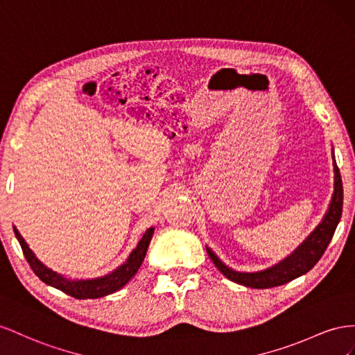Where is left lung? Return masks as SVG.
I'll list each match as a JSON object with an SVG mask.
<instances>
[{"label": "left lung", "mask_w": 355, "mask_h": 355, "mask_svg": "<svg viewBox=\"0 0 355 355\" xmlns=\"http://www.w3.org/2000/svg\"><path fill=\"white\" fill-rule=\"evenodd\" d=\"M333 171H335V186H333V195L326 216L322 217L320 225L313 229L312 234L302 242V244L291 252L288 257L281 260L277 265L259 272H238L226 266L211 248L207 247L208 256L214 261L217 269L236 284L251 287V288H270L287 284L291 279L305 275L326 251L327 245L335 235L338 223L342 216V204H343V189L340 172L336 165L335 156H333Z\"/></svg>", "instance_id": "1"}]
</instances>
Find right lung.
Listing matches in <instances>:
<instances>
[{
  "instance_id": "right-lung-1",
  "label": "right lung",
  "mask_w": 355,
  "mask_h": 355,
  "mask_svg": "<svg viewBox=\"0 0 355 355\" xmlns=\"http://www.w3.org/2000/svg\"><path fill=\"white\" fill-rule=\"evenodd\" d=\"M13 230L20 247H22L25 259L28 260L29 266H31V269L40 279L46 282L47 286H52L60 291L67 293L68 296L85 300V299L104 297L107 295H111V293L120 290L123 286H126V282L135 275L139 266L143 265L151 236H153L155 227H150L146 230V234L139 239L137 248L130 252L123 265L119 266L111 273H108V275L99 277L95 279H69L64 275H60V273L49 269L35 257L33 250L28 247L25 239L19 234V230L15 226H13Z\"/></svg>"
}]
</instances>
